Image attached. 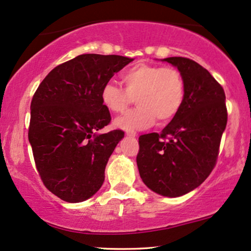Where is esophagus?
Returning <instances> with one entry per match:
<instances>
[{
  "label": "esophagus",
  "instance_id": "esophagus-1",
  "mask_svg": "<svg viewBox=\"0 0 251 251\" xmlns=\"http://www.w3.org/2000/svg\"><path fill=\"white\" fill-rule=\"evenodd\" d=\"M126 135H128V136H131V138H135L136 136V133L135 132H133V131H131V132H126Z\"/></svg>",
  "mask_w": 251,
  "mask_h": 251
}]
</instances>
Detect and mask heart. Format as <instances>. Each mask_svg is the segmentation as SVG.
<instances>
[{
  "label": "heart",
  "instance_id": "b5f03b06",
  "mask_svg": "<svg viewBox=\"0 0 251 251\" xmlns=\"http://www.w3.org/2000/svg\"><path fill=\"white\" fill-rule=\"evenodd\" d=\"M125 89L106 82L100 90V100L106 110L122 113L135 98L138 107L115 120L117 128L136 131L155 122L168 123L179 112L185 97V83L180 73L173 67L138 63L123 73Z\"/></svg>",
  "mask_w": 251,
  "mask_h": 251
}]
</instances>
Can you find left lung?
I'll list each match as a JSON object with an SVG mask.
<instances>
[{"label":"left lung","mask_w":251,"mask_h":251,"mask_svg":"<svg viewBox=\"0 0 251 251\" xmlns=\"http://www.w3.org/2000/svg\"><path fill=\"white\" fill-rule=\"evenodd\" d=\"M162 61L182 74L185 97L161 134L139 138L136 164L151 191L175 198L198 188L213 170L227 125L226 96L210 72L193 60L171 56Z\"/></svg>","instance_id":"obj_1"}]
</instances>
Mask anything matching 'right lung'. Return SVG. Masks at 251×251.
Wrapping results in <instances>:
<instances>
[{
	"label": "right lung",
	"instance_id": "add662e5",
	"mask_svg": "<svg viewBox=\"0 0 251 251\" xmlns=\"http://www.w3.org/2000/svg\"><path fill=\"white\" fill-rule=\"evenodd\" d=\"M131 61L122 55L81 54L52 69L33 95L28 141L41 180L62 201H84L102 186L124 132H97L111 120L100 90Z\"/></svg>",
	"mask_w": 251,
	"mask_h": 251
}]
</instances>
